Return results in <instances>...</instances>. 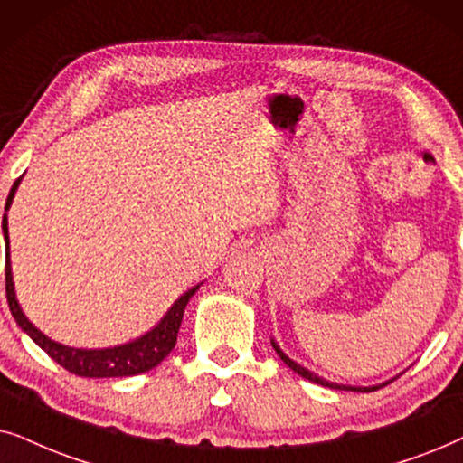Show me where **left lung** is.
Listing matches in <instances>:
<instances>
[{
	"instance_id": "1",
	"label": "left lung",
	"mask_w": 463,
	"mask_h": 463,
	"mask_svg": "<svg viewBox=\"0 0 463 463\" xmlns=\"http://www.w3.org/2000/svg\"><path fill=\"white\" fill-rule=\"evenodd\" d=\"M270 345H273V349L277 351V355L281 357L283 362H286V366H289L292 368L294 373H298L300 377H305V379H309V381H313V383H317V385H324V387H330V390H345V392H374V390H381V387L383 385H387V383H392L393 379H390V381H385V383H379V385H368V387H360V385H341V383H332V381H326L324 377H319V374H316V373H311L309 368H305V366H300L298 362H294L292 357H288L286 354H283V351L279 349V345H277L273 338H270Z\"/></svg>"
}]
</instances>
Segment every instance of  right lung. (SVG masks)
<instances>
[{"label": "right lung", "instance_id": "1", "mask_svg": "<svg viewBox=\"0 0 463 463\" xmlns=\"http://www.w3.org/2000/svg\"><path fill=\"white\" fill-rule=\"evenodd\" d=\"M23 177H18L12 186L8 199H5V212L12 205L18 184ZM2 231H4V241H5V296H8V307L14 316L16 324L21 326L23 332L33 338L35 345H40L48 355L52 357L57 364H61L65 371H70L78 377H89V379H109V377H133V374H141L152 371L154 366H158L171 354V349L177 343V332H180V324L184 317V309H186L188 300L193 298L196 289L201 288L194 286L188 292H184L180 298L171 305V309L165 313V317L154 326L150 332L141 335L133 341L125 345H116V347L106 349H78L70 347V345L57 343L52 338H48L44 332H40L33 324L29 322L24 316L21 305L16 300L14 292V279H12V264H10V237H8V213H4L2 220Z\"/></svg>", "mask_w": 463, "mask_h": 463}]
</instances>
